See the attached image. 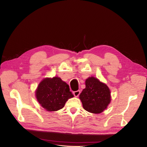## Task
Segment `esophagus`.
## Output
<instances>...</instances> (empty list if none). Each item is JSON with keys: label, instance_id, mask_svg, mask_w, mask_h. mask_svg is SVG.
Instances as JSON below:
<instances>
[{"label": "esophagus", "instance_id": "34e87169", "mask_svg": "<svg viewBox=\"0 0 147 147\" xmlns=\"http://www.w3.org/2000/svg\"><path fill=\"white\" fill-rule=\"evenodd\" d=\"M80 91H74V92H73V94H74V96H75V97H77V96H78L79 95H80Z\"/></svg>", "mask_w": 147, "mask_h": 147}]
</instances>
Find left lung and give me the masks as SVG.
<instances>
[{
	"label": "left lung",
	"mask_w": 147,
	"mask_h": 147,
	"mask_svg": "<svg viewBox=\"0 0 147 147\" xmlns=\"http://www.w3.org/2000/svg\"><path fill=\"white\" fill-rule=\"evenodd\" d=\"M85 85V88L80 95L84 109L93 114L102 112L111 100L109 88L93 76L86 79Z\"/></svg>",
	"instance_id": "8db88e82"
}]
</instances>
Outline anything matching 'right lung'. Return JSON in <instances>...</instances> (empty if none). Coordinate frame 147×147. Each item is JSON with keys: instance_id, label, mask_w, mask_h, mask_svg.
Here are the masks:
<instances>
[{"instance_id": "obj_1", "label": "right lung", "mask_w": 147, "mask_h": 147, "mask_svg": "<svg viewBox=\"0 0 147 147\" xmlns=\"http://www.w3.org/2000/svg\"><path fill=\"white\" fill-rule=\"evenodd\" d=\"M35 93L38 102L48 111L62 109L68 99L74 97L69 85L58 76L43 79Z\"/></svg>"}]
</instances>
